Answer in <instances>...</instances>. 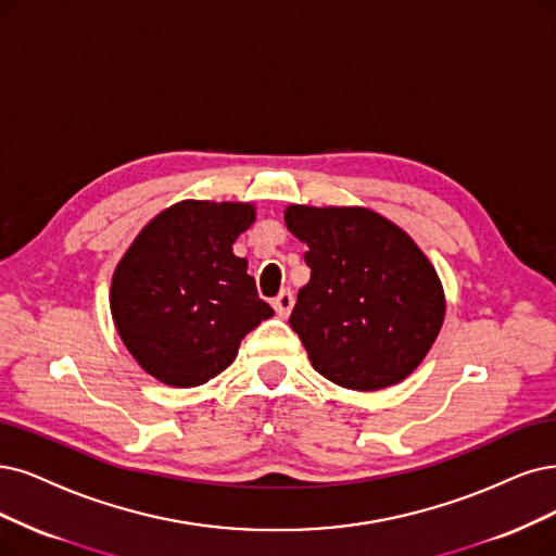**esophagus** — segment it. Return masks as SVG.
I'll return each mask as SVG.
<instances>
[{
    "instance_id": "obj_1",
    "label": "esophagus",
    "mask_w": 556,
    "mask_h": 556,
    "mask_svg": "<svg viewBox=\"0 0 556 556\" xmlns=\"http://www.w3.org/2000/svg\"><path fill=\"white\" fill-rule=\"evenodd\" d=\"M293 304H295V298H293V293H291L289 289H283V291L273 300L275 312H277V316H281V318H289V316H291Z\"/></svg>"
}]
</instances>
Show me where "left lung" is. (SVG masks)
I'll return each mask as SVG.
<instances>
[{
    "mask_svg": "<svg viewBox=\"0 0 556 556\" xmlns=\"http://www.w3.org/2000/svg\"><path fill=\"white\" fill-rule=\"evenodd\" d=\"M306 242L312 279L300 289L291 327L316 371L357 392L407 378L444 320L435 267L396 224L366 208H286Z\"/></svg>",
    "mask_w": 556,
    "mask_h": 556,
    "instance_id": "obj_1",
    "label": "left lung"
}]
</instances>
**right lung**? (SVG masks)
<instances>
[{"label": "right lung", "mask_w": 556, "mask_h": 556, "mask_svg": "<svg viewBox=\"0 0 556 556\" xmlns=\"http://www.w3.org/2000/svg\"><path fill=\"white\" fill-rule=\"evenodd\" d=\"M252 222L250 203L180 201L143 226L116 265L114 325L160 382H208L236 359L244 334L275 314L231 247Z\"/></svg>", "instance_id": "obj_1"}]
</instances>
